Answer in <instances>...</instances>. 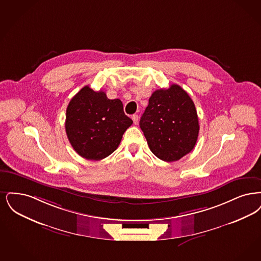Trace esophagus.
<instances>
[{
    "label": "esophagus",
    "mask_w": 261,
    "mask_h": 261,
    "mask_svg": "<svg viewBox=\"0 0 261 261\" xmlns=\"http://www.w3.org/2000/svg\"><path fill=\"white\" fill-rule=\"evenodd\" d=\"M132 119H133V121H134V124L137 125V123H138V115H133Z\"/></svg>",
    "instance_id": "esophagus-1"
}]
</instances>
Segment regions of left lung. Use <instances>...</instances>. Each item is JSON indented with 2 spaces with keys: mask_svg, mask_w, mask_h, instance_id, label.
<instances>
[{
  "mask_svg": "<svg viewBox=\"0 0 261 261\" xmlns=\"http://www.w3.org/2000/svg\"><path fill=\"white\" fill-rule=\"evenodd\" d=\"M139 125L151 152L165 162L178 161L190 153L200 129L194 102L175 84L152 93Z\"/></svg>",
  "mask_w": 261,
  "mask_h": 261,
  "instance_id": "left-lung-1",
  "label": "left lung"
}]
</instances>
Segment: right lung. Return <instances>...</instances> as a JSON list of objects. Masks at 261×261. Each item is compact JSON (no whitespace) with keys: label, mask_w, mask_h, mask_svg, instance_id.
I'll return each instance as SVG.
<instances>
[{"label":"right lung","mask_w":261,"mask_h":261,"mask_svg":"<svg viewBox=\"0 0 261 261\" xmlns=\"http://www.w3.org/2000/svg\"><path fill=\"white\" fill-rule=\"evenodd\" d=\"M133 120L120 99H109L104 91L84 87L70 100L65 129L69 141L81 157L99 161L118 148Z\"/></svg>","instance_id":"right-lung-1"}]
</instances>
